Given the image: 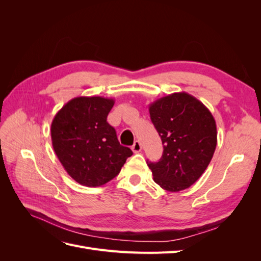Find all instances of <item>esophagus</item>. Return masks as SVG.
<instances>
[{
  "label": "esophagus",
  "instance_id": "obj_1",
  "mask_svg": "<svg viewBox=\"0 0 261 261\" xmlns=\"http://www.w3.org/2000/svg\"><path fill=\"white\" fill-rule=\"evenodd\" d=\"M141 144L139 143V141H135V143H134V145L132 146V150L135 153H138V152H140L141 151Z\"/></svg>",
  "mask_w": 261,
  "mask_h": 261
}]
</instances>
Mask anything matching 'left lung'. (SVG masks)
<instances>
[{
    "label": "left lung",
    "instance_id": "1",
    "mask_svg": "<svg viewBox=\"0 0 261 261\" xmlns=\"http://www.w3.org/2000/svg\"><path fill=\"white\" fill-rule=\"evenodd\" d=\"M163 145L161 159L147 161L153 180L175 193L192 186L206 171L217 147V125L209 109L187 92H174L149 106Z\"/></svg>",
    "mask_w": 261,
    "mask_h": 261
}]
</instances>
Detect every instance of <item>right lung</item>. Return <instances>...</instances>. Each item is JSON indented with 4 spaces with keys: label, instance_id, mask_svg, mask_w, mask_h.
<instances>
[{
    "label": "right lung",
    "instance_id": "right-lung-1",
    "mask_svg": "<svg viewBox=\"0 0 261 261\" xmlns=\"http://www.w3.org/2000/svg\"><path fill=\"white\" fill-rule=\"evenodd\" d=\"M114 99L76 97L55 114L52 146L63 168L78 184L98 187L120 173L133 151L118 143L107 122Z\"/></svg>",
    "mask_w": 261,
    "mask_h": 261
}]
</instances>
